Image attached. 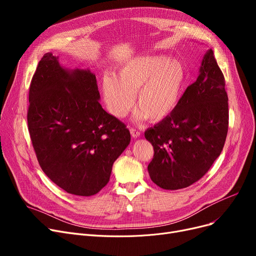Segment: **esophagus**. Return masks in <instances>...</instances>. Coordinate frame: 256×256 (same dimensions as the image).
Here are the masks:
<instances>
[{
  "label": "esophagus",
  "instance_id": "obj_1",
  "mask_svg": "<svg viewBox=\"0 0 256 256\" xmlns=\"http://www.w3.org/2000/svg\"><path fill=\"white\" fill-rule=\"evenodd\" d=\"M130 132L132 137H134V138H138V137H140V135H141V132H140L138 130L134 128H130Z\"/></svg>",
  "mask_w": 256,
  "mask_h": 256
}]
</instances>
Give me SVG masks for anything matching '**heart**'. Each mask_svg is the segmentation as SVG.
I'll list each match as a JSON object with an SVG mask.
<instances>
[{
    "instance_id": "obj_1",
    "label": "heart",
    "mask_w": 256,
    "mask_h": 256,
    "mask_svg": "<svg viewBox=\"0 0 256 256\" xmlns=\"http://www.w3.org/2000/svg\"><path fill=\"white\" fill-rule=\"evenodd\" d=\"M184 82L186 70L180 61L144 56L128 61L117 76L106 74L102 88L108 110L115 117H124L130 112L135 94V119L158 122L176 109Z\"/></svg>"
}]
</instances>
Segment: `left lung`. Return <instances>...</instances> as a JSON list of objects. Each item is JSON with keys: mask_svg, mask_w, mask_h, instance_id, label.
I'll list each match as a JSON object with an SVG mask.
<instances>
[{"mask_svg": "<svg viewBox=\"0 0 256 256\" xmlns=\"http://www.w3.org/2000/svg\"><path fill=\"white\" fill-rule=\"evenodd\" d=\"M199 72L176 109L144 134L154 152L147 167L150 176L165 190L182 189L199 180L224 147L228 96L212 50L206 52Z\"/></svg>", "mask_w": 256, "mask_h": 256, "instance_id": "obj_1", "label": "left lung"}]
</instances>
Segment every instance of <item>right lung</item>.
<instances>
[{
	"instance_id": "obj_1",
	"label": "right lung",
	"mask_w": 256,
	"mask_h": 256,
	"mask_svg": "<svg viewBox=\"0 0 256 256\" xmlns=\"http://www.w3.org/2000/svg\"><path fill=\"white\" fill-rule=\"evenodd\" d=\"M100 98L90 70H67L52 52L39 61L29 91L30 137L42 171L70 194L98 193L130 141L126 124Z\"/></svg>"
}]
</instances>
